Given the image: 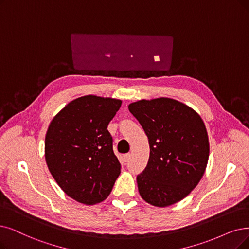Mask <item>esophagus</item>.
<instances>
[{"mask_svg":"<svg viewBox=\"0 0 249 249\" xmlns=\"http://www.w3.org/2000/svg\"><path fill=\"white\" fill-rule=\"evenodd\" d=\"M131 159V154L130 153H127V154H124V162H126V161H128Z\"/></svg>","mask_w":249,"mask_h":249,"instance_id":"obj_1","label":"esophagus"}]
</instances>
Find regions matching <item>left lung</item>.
Listing matches in <instances>:
<instances>
[{
    "label": "left lung",
    "mask_w": 249,
    "mask_h": 249,
    "mask_svg": "<svg viewBox=\"0 0 249 249\" xmlns=\"http://www.w3.org/2000/svg\"><path fill=\"white\" fill-rule=\"evenodd\" d=\"M148 138L150 154L138 175V190L156 207L173 205L200 182L210 156V141L201 116L172 98L139 100L128 105Z\"/></svg>",
    "instance_id": "1"
}]
</instances>
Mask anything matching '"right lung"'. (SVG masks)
<instances>
[{
	"mask_svg": "<svg viewBox=\"0 0 249 249\" xmlns=\"http://www.w3.org/2000/svg\"><path fill=\"white\" fill-rule=\"evenodd\" d=\"M122 100L88 95L74 99L50 123L45 158L64 193L86 205L105 200L121 174L107 126Z\"/></svg>",
	"mask_w": 249,
	"mask_h": 249,
	"instance_id": "1",
	"label": "right lung"
}]
</instances>
